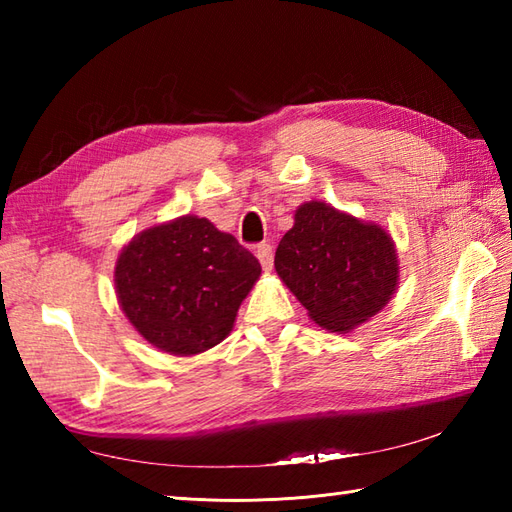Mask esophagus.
Returning <instances> with one entry per match:
<instances>
[{
	"mask_svg": "<svg viewBox=\"0 0 512 512\" xmlns=\"http://www.w3.org/2000/svg\"><path fill=\"white\" fill-rule=\"evenodd\" d=\"M255 255H257L259 264H262V268L266 270V273H270V270H273V246H270V244H259L257 250H255Z\"/></svg>",
	"mask_w": 512,
	"mask_h": 512,
	"instance_id": "34e87169",
	"label": "esophagus"
}]
</instances>
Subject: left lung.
<instances>
[{
    "label": "left lung",
    "mask_w": 512,
    "mask_h": 512,
    "mask_svg": "<svg viewBox=\"0 0 512 512\" xmlns=\"http://www.w3.org/2000/svg\"><path fill=\"white\" fill-rule=\"evenodd\" d=\"M275 270L308 317L339 334L383 310L400 277L396 244L383 226L319 200L295 211V224L277 246Z\"/></svg>",
    "instance_id": "left-lung-1"
}]
</instances>
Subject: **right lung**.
Listing matches in <instances>:
<instances>
[{
  "label": "right lung",
  "mask_w": 512,
  "mask_h": 512,
  "mask_svg": "<svg viewBox=\"0 0 512 512\" xmlns=\"http://www.w3.org/2000/svg\"><path fill=\"white\" fill-rule=\"evenodd\" d=\"M262 275L253 253L198 215L149 226L116 259L118 306L147 343L173 356L211 350Z\"/></svg>",
  "instance_id": "obj_1"
}]
</instances>
